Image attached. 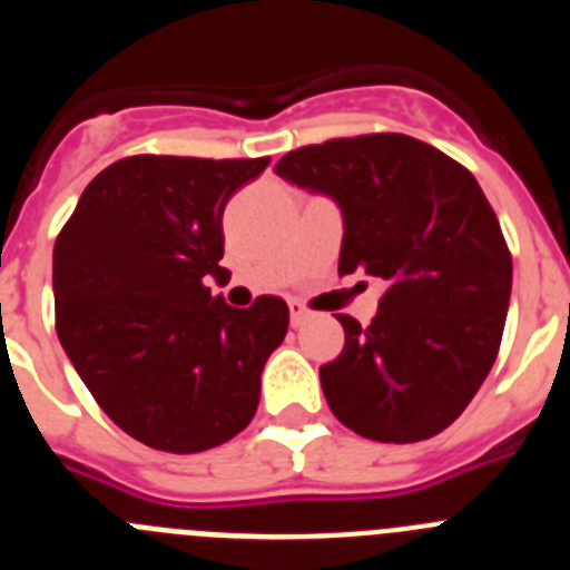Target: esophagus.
Returning <instances> with one entry per match:
<instances>
[{"mask_svg":"<svg viewBox=\"0 0 570 570\" xmlns=\"http://www.w3.org/2000/svg\"><path fill=\"white\" fill-rule=\"evenodd\" d=\"M288 311H291V325H294V328H299V325H305V322L311 320V311L305 308V305H302V302H288Z\"/></svg>","mask_w":570,"mask_h":570,"instance_id":"1","label":"esophagus"}]
</instances>
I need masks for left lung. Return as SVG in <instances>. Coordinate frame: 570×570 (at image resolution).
Masks as SVG:
<instances>
[{
    "label": "left lung",
    "mask_w": 570,
    "mask_h": 570,
    "mask_svg": "<svg viewBox=\"0 0 570 570\" xmlns=\"http://www.w3.org/2000/svg\"><path fill=\"white\" fill-rule=\"evenodd\" d=\"M276 174L340 205V274L385 282L371 325L336 316L345 347L320 367L334 416L376 442L445 431L485 382L511 299V254L480 183L405 134L296 148Z\"/></svg>",
    "instance_id": "1"
}]
</instances>
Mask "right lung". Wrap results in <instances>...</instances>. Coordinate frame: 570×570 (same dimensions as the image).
Wrapping results in <instances>:
<instances>
[{
	"instance_id": "right-lung-1",
	"label": "right lung",
	"mask_w": 570,
	"mask_h": 570,
	"mask_svg": "<svg viewBox=\"0 0 570 570\" xmlns=\"http://www.w3.org/2000/svg\"><path fill=\"white\" fill-rule=\"evenodd\" d=\"M262 159L125 156L79 196L53 245L57 334L105 414L168 454L234 440L259 405V376L288 334V305L230 308L223 214Z\"/></svg>"
}]
</instances>
